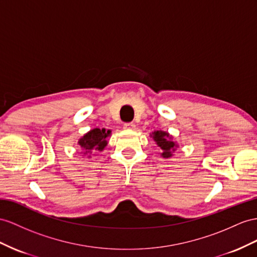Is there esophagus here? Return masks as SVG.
Wrapping results in <instances>:
<instances>
[{"instance_id":"esophagus-1","label":"esophagus","mask_w":257,"mask_h":257,"mask_svg":"<svg viewBox=\"0 0 257 257\" xmlns=\"http://www.w3.org/2000/svg\"><path fill=\"white\" fill-rule=\"evenodd\" d=\"M123 128L124 129H131V130H135L136 129V124L134 122H127L123 124Z\"/></svg>"}]
</instances>
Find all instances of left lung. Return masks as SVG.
<instances>
[{
	"instance_id": "obj_1",
	"label": "left lung",
	"mask_w": 257,
	"mask_h": 257,
	"mask_svg": "<svg viewBox=\"0 0 257 257\" xmlns=\"http://www.w3.org/2000/svg\"><path fill=\"white\" fill-rule=\"evenodd\" d=\"M151 137H152L153 140L156 142L157 147L162 150L161 156H163L164 159H170V157L173 156L176 148L178 147L177 143L172 140L173 137L168 133H166V131L162 130L154 131V133L151 135Z\"/></svg>"
}]
</instances>
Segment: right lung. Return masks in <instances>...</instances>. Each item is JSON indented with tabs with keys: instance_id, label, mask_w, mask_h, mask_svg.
Instances as JSON below:
<instances>
[{
	"instance_id": "right-lung-1",
	"label": "right lung",
	"mask_w": 257,
	"mask_h": 257,
	"mask_svg": "<svg viewBox=\"0 0 257 257\" xmlns=\"http://www.w3.org/2000/svg\"><path fill=\"white\" fill-rule=\"evenodd\" d=\"M110 133V130H106L105 128H94L85 134L78 141L79 146L84 151L83 154L92 153V151H103L107 146L106 138L109 137Z\"/></svg>"
}]
</instances>
